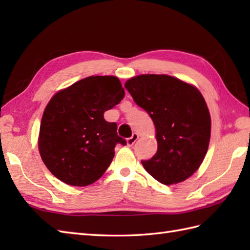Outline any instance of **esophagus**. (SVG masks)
<instances>
[{"label": "esophagus", "mask_w": 250, "mask_h": 250, "mask_svg": "<svg viewBox=\"0 0 250 250\" xmlns=\"http://www.w3.org/2000/svg\"><path fill=\"white\" fill-rule=\"evenodd\" d=\"M137 139H139V135H137L136 133H134L131 137H129L128 140H126V145H128L129 147L133 146L134 143L137 141Z\"/></svg>", "instance_id": "34e87169"}]
</instances>
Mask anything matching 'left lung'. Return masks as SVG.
Returning <instances> with one entry per match:
<instances>
[{"mask_svg":"<svg viewBox=\"0 0 250 250\" xmlns=\"http://www.w3.org/2000/svg\"><path fill=\"white\" fill-rule=\"evenodd\" d=\"M156 126L158 150L142 164L163 185L189 178L203 162L210 139V115L192 84L168 75L145 74L125 83Z\"/></svg>","mask_w":250,"mask_h":250,"instance_id":"left-lung-1","label":"left lung"}]
</instances>
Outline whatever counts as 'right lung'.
<instances>
[{
    "mask_svg": "<svg viewBox=\"0 0 250 250\" xmlns=\"http://www.w3.org/2000/svg\"><path fill=\"white\" fill-rule=\"evenodd\" d=\"M125 97L115 76H90L57 92L42 117L39 149L47 168L71 186L93 184L107 169L115 147L125 140L104 111Z\"/></svg>",
    "mask_w": 250,
    "mask_h": 250,
    "instance_id": "obj_1",
    "label": "right lung"
}]
</instances>
